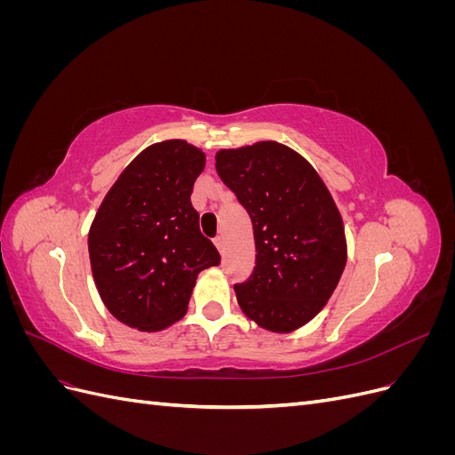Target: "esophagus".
Instances as JSON below:
<instances>
[{
	"instance_id": "esophagus-1",
	"label": "esophagus",
	"mask_w": 455,
	"mask_h": 455,
	"mask_svg": "<svg viewBox=\"0 0 455 455\" xmlns=\"http://www.w3.org/2000/svg\"><path fill=\"white\" fill-rule=\"evenodd\" d=\"M214 244H216V249L224 254V251H226V241H224V237H222V235L214 237Z\"/></svg>"
}]
</instances>
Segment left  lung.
I'll use <instances>...</instances> for the list:
<instances>
[{"label": "left lung", "mask_w": 455, "mask_h": 455, "mask_svg": "<svg viewBox=\"0 0 455 455\" xmlns=\"http://www.w3.org/2000/svg\"><path fill=\"white\" fill-rule=\"evenodd\" d=\"M216 171L254 229L256 266L235 284L239 306L261 328L292 332L324 307L346 267L336 203L311 164L277 142L220 149Z\"/></svg>", "instance_id": "1"}]
</instances>
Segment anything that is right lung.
<instances>
[{
    "mask_svg": "<svg viewBox=\"0 0 455 455\" xmlns=\"http://www.w3.org/2000/svg\"><path fill=\"white\" fill-rule=\"evenodd\" d=\"M204 154L186 140L146 148L108 191L89 231L92 277L117 321L157 332L186 315L197 275L220 264L191 191Z\"/></svg>",
    "mask_w": 455,
    "mask_h": 455,
    "instance_id": "right-lung-1",
    "label": "right lung"
}]
</instances>
